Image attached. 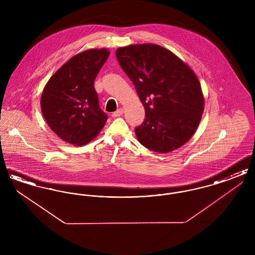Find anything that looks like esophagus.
<instances>
[{"label":"esophagus","mask_w":255,"mask_h":255,"mask_svg":"<svg viewBox=\"0 0 255 255\" xmlns=\"http://www.w3.org/2000/svg\"><path fill=\"white\" fill-rule=\"evenodd\" d=\"M122 114H123V109H119L118 111H116V112H114L113 114H112V117L113 118H118V117H121Z\"/></svg>","instance_id":"esophagus-1"}]
</instances>
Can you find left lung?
Returning <instances> with one entry per match:
<instances>
[{"label":"left lung","instance_id":"8db88e82","mask_svg":"<svg viewBox=\"0 0 255 255\" xmlns=\"http://www.w3.org/2000/svg\"><path fill=\"white\" fill-rule=\"evenodd\" d=\"M116 55L145 109L144 122L134 128L137 140L158 153L187 142L205 105L194 72L173 52L154 44L120 48Z\"/></svg>","mask_w":255,"mask_h":255}]
</instances>
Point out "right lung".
Here are the masks:
<instances>
[{
	"instance_id": "obj_1",
	"label": "right lung",
	"mask_w": 255,
	"mask_h": 255,
	"mask_svg": "<svg viewBox=\"0 0 255 255\" xmlns=\"http://www.w3.org/2000/svg\"><path fill=\"white\" fill-rule=\"evenodd\" d=\"M109 55L106 49L80 52L65 63L45 86L41 97L43 117L64 141L84 145L107 122L94 84Z\"/></svg>"
}]
</instances>
